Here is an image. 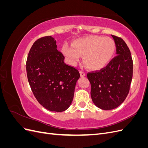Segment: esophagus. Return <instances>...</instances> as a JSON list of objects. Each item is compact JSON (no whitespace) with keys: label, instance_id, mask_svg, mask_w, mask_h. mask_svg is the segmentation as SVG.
Here are the masks:
<instances>
[{"label":"esophagus","instance_id":"obj_1","mask_svg":"<svg viewBox=\"0 0 148 148\" xmlns=\"http://www.w3.org/2000/svg\"><path fill=\"white\" fill-rule=\"evenodd\" d=\"M80 75H81L82 77H84L86 76V73L83 71H80Z\"/></svg>","mask_w":148,"mask_h":148}]
</instances>
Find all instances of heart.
Segmentation results:
<instances>
[{
  "instance_id": "obj_1",
  "label": "heart",
  "mask_w": 148,
  "mask_h": 148,
  "mask_svg": "<svg viewBox=\"0 0 148 148\" xmlns=\"http://www.w3.org/2000/svg\"><path fill=\"white\" fill-rule=\"evenodd\" d=\"M116 51L114 39L99 36H89L75 40L72 46L65 44L62 52L70 63L75 65L83 56L86 68L97 70L104 68L113 59Z\"/></svg>"
}]
</instances>
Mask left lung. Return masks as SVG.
<instances>
[{"label":"left lung","mask_w":148,"mask_h":148,"mask_svg":"<svg viewBox=\"0 0 148 148\" xmlns=\"http://www.w3.org/2000/svg\"><path fill=\"white\" fill-rule=\"evenodd\" d=\"M116 44L117 56L104 68L88 73L91 85L92 101L102 110L119 107L126 99L133 77V60L127 44L112 35Z\"/></svg>","instance_id":"obj_1"}]
</instances>
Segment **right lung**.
<instances>
[{"mask_svg":"<svg viewBox=\"0 0 148 148\" xmlns=\"http://www.w3.org/2000/svg\"><path fill=\"white\" fill-rule=\"evenodd\" d=\"M52 36L38 39L31 47L26 60L28 82L35 97L46 109L60 112L70 107L80 75L66 65Z\"/></svg>","mask_w":148,"mask_h":148,"instance_id":"obj_1","label":"right lung"}]
</instances>
